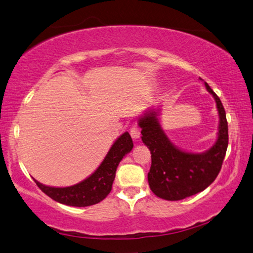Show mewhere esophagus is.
Listing matches in <instances>:
<instances>
[{
    "label": "esophagus",
    "mask_w": 253,
    "mask_h": 253,
    "mask_svg": "<svg viewBox=\"0 0 253 253\" xmlns=\"http://www.w3.org/2000/svg\"><path fill=\"white\" fill-rule=\"evenodd\" d=\"M130 136L134 139L139 138V136H141V129H139V127H136V126L131 127L130 128Z\"/></svg>",
    "instance_id": "1"
}]
</instances>
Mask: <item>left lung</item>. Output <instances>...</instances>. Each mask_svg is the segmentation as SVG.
Returning <instances> with one entry per match:
<instances>
[{
    "label": "left lung",
    "instance_id": "8db88e82",
    "mask_svg": "<svg viewBox=\"0 0 253 253\" xmlns=\"http://www.w3.org/2000/svg\"><path fill=\"white\" fill-rule=\"evenodd\" d=\"M205 86L215 98L219 115L217 142L205 153H187L175 147L162 130L155 111L139 119L142 141L152 154L148 184L162 199L181 200L198 194L214 181L222 168L228 145L226 114L217 94L207 83Z\"/></svg>",
    "mask_w": 253,
    "mask_h": 253
}]
</instances>
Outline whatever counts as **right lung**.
I'll return each mask as SVG.
<instances>
[{"instance_id": "right-lung-1", "label": "right lung", "mask_w": 253, "mask_h": 253, "mask_svg": "<svg viewBox=\"0 0 253 253\" xmlns=\"http://www.w3.org/2000/svg\"><path fill=\"white\" fill-rule=\"evenodd\" d=\"M133 146L130 135L124 133L114 143L105 160L94 171V173L74 186L65 188L48 187L38 182L37 180H34L40 190L45 192L48 197L54 199L55 202L75 207L94 205L109 195L118 164L124 156L129 153Z\"/></svg>"}]
</instances>
